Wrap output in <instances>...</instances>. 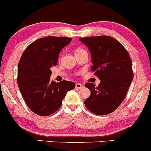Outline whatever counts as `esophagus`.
Segmentation results:
<instances>
[{
    "instance_id": "34e87169",
    "label": "esophagus",
    "mask_w": 151,
    "mask_h": 151,
    "mask_svg": "<svg viewBox=\"0 0 151 151\" xmlns=\"http://www.w3.org/2000/svg\"><path fill=\"white\" fill-rule=\"evenodd\" d=\"M82 87H83L82 84H79V83H77V84H76V88H77V89H81Z\"/></svg>"
}]
</instances>
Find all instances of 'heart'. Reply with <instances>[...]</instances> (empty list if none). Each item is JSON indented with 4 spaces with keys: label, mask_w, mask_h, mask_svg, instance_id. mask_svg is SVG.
I'll return each instance as SVG.
<instances>
[{
    "label": "heart",
    "mask_w": 151,
    "mask_h": 151,
    "mask_svg": "<svg viewBox=\"0 0 151 151\" xmlns=\"http://www.w3.org/2000/svg\"><path fill=\"white\" fill-rule=\"evenodd\" d=\"M81 51H84V50H83L82 48H77V49L75 50V51H74V54L77 55V54L81 52Z\"/></svg>",
    "instance_id": "1"
}]
</instances>
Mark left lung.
I'll return each instance as SVG.
<instances>
[{"instance_id":"1","label":"left lung","mask_w":151,"mask_h":151,"mask_svg":"<svg viewBox=\"0 0 151 151\" xmlns=\"http://www.w3.org/2000/svg\"><path fill=\"white\" fill-rule=\"evenodd\" d=\"M89 48L94 72L101 82L98 86L88 82L91 91L84 104L96 115L112 113L125 99L133 78L132 62L127 50L110 36L79 37Z\"/></svg>"}]
</instances>
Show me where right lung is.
Here are the masks:
<instances>
[{
  "mask_svg": "<svg viewBox=\"0 0 151 151\" xmlns=\"http://www.w3.org/2000/svg\"><path fill=\"white\" fill-rule=\"evenodd\" d=\"M72 38H40L27 47L18 63V85L28 108L39 116H50L61 106L67 91L74 89L72 81H50L51 67L59 54Z\"/></svg>",
  "mask_w": 151,
  "mask_h": 151,
  "instance_id": "add662e5",
  "label": "right lung"
}]
</instances>
